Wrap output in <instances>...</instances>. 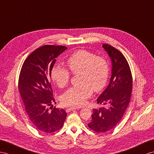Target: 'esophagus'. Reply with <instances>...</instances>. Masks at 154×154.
Wrapping results in <instances>:
<instances>
[{
	"label": "esophagus",
	"instance_id": "esophagus-1",
	"mask_svg": "<svg viewBox=\"0 0 154 154\" xmlns=\"http://www.w3.org/2000/svg\"><path fill=\"white\" fill-rule=\"evenodd\" d=\"M77 109V108L76 107H69L66 109V111L67 112H69V111H74V110H76Z\"/></svg>",
	"mask_w": 154,
	"mask_h": 154
}]
</instances>
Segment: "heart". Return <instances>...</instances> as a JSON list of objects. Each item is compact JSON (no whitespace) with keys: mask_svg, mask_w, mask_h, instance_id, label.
Listing matches in <instances>:
<instances>
[{"mask_svg":"<svg viewBox=\"0 0 154 154\" xmlns=\"http://www.w3.org/2000/svg\"><path fill=\"white\" fill-rule=\"evenodd\" d=\"M67 64L73 74H79L80 85L70 88L62 96L61 101L64 105L81 107L92 96L93 90L100 92L107 85L109 66L105 58L81 49L71 55ZM70 72L60 65H54L51 70V77L58 87L64 88L69 82Z\"/></svg>","mask_w":154,"mask_h":154,"instance_id":"b5f03b06","label":"heart"}]
</instances>
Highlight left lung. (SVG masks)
<instances>
[{
	"label": "left lung",
	"mask_w": 154,
	"mask_h": 154,
	"mask_svg": "<svg viewBox=\"0 0 154 154\" xmlns=\"http://www.w3.org/2000/svg\"><path fill=\"white\" fill-rule=\"evenodd\" d=\"M103 47L112 62V74L108 86L97 99L104 107L94 109L88 127L98 133L112 129L119 123L129 105L133 87L131 69L120 51L108 44Z\"/></svg>",
	"instance_id": "8db88e82"
}]
</instances>
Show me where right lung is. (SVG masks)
<instances>
[{
    "label": "right lung",
    "mask_w": 154,
    "mask_h": 154,
    "mask_svg": "<svg viewBox=\"0 0 154 154\" xmlns=\"http://www.w3.org/2000/svg\"><path fill=\"white\" fill-rule=\"evenodd\" d=\"M67 49L51 45L39 47L26 58L19 74L18 88L25 112L31 124L43 133L58 131L66 118L64 109L51 106L50 111L49 107L56 103L50 83L51 70L56 58Z\"/></svg>",
    "instance_id": "right-lung-1"
}]
</instances>
